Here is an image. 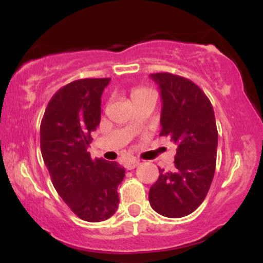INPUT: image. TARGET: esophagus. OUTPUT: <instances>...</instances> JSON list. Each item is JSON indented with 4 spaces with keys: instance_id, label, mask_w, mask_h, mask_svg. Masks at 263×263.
Masks as SVG:
<instances>
[{
    "instance_id": "1",
    "label": "esophagus",
    "mask_w": 263,
    "mask_h": 263,
    "mask_svg": "<svg viewBox=\"0 0 263 263\" xmlns=\"http://www.w3.org/2000/svg\"><path fill=\"white\" fill-rule=\"evenodd\" d=\"M138 164H140V162H138L137 159H131V161H128L127 163H126V165H125V167L127 168V170L131 171V170H134V168L137 167Z\"/></svg>"
}]
</instances>
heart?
<instances>
[{"mask_svg": "<svg viewBox=\"0 0 263 263\" xmlns=\"http://www.w3.org/2000/svg\"><path fill=\"white\" fill-rule=\"evenodd\" d=\"M148 92H153V91H152V90L147 89V87H136V89L132 90V92H131L132 101L136 100V99L141 98V96L146 95V93H148Z\"/></svg>", "mask_w": 263, "mask_h": 263, "instance_id": "heart-1", "label": "heart"}]
</instances>
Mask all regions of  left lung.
<instances>
[{
	"mask_svg": "<svg viewBox=\"0 0 263 263\" xmlns=\"http://www.w3.org/2000/svg\"><path fill=\"white\" fill-rule=\"evenodd\" d=\"M161 89L162 129L178 144L174 172L159 168L149 189L152 209L167 218L189 215L204 201L213 182L218 149V128L213 105L203 90L172 73L151 74Z\"/></svg>",
	"mask_w": 263,
	"mask_h": 263,
	"instance_id": "1",
	"label": "left lung"
}]
</instances>
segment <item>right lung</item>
I'll list each match as a JSON object with an SVG mask.
<instances>
[{
  "label": "right lung",
  "mask_w": 263,
  "mask_h": 263,
  "mask_svg": "<svg viewBox=\"0 0 263 263\" xmlns=\"http://www.w3.org/2000/svg\"><path fill=\"white\" fill-rule=\"evenodd\" d=\"M110 78L66 84L48 102L41 122V151L52 183L78 218L104 221L119 208L125 168L92 159L87 147L101 120V95Z\"/></svg>",
  "instance_id": "obj_1"
}]
</instances>
